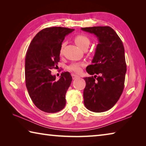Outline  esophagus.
I'll return each mask as SVG.
<instances>
[{"mask_svg": "<svg viewBox=\"0 0 146 146\" xmlns=\"http://www.w3.org/2000/svg\"><path fill=\"white\" fill-rule=\"evenodd\" d=\"M72 78L73 80H75V79H77L79 78V76L76 75H75V74H73L72 75Z\"/></svg>", "mask_w": 146, "mask_h": 146, "instance_id": "34e87169", "label": "esophagus"}]
</instances>
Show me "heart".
I'll list each match as a JSON object with an SVG mask.
<instances>
[{
  "mask_svg": "<svg viewBox=\"0 0 146 146\" xmlns=\"http://www.w3.org/2000/svg\"><path fill=\"white\" fill-rule=\"evenodd\" d=\"M74 40H75V44L77 45L79 48L81 49H84L86 47H88L90 45V39H89L87 36L83 35H78L75 36L74 38ZM64 47V43H63L61 45L60 49V53L62 54L63 51V49ZM84 66L83 63L80 62H73L68 66V70L72 71V72L79 73L81 71V68Z\"/></svg>",
  "mask_w": 146,
  "mask_h": 146,
  "instance_id": "1",
  "label": "heart"
}]
</instances>
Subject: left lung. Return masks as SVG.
<instances>
[{"instance_id":"obj_1","label":"left lung","mask_w":146,"mask_h":146,"mask_svg":"<svg viewBox=\"0 0 146 146\" xmlns=\"http://www.w3.org/2000/svg\"><path fill=\"white\" fill-rule=\"evenodd\" d=\"M81 29L95 34L98 44L86 71L94 76L84 78V104L91 111H106L115 106L124 88L126 73L124 48L117 33L109 26H95Z\"/></svg>"}]
</instances>
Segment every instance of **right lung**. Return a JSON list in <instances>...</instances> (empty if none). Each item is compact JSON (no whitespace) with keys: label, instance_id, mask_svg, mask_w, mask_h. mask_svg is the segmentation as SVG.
Instances as JSON below:
<instances>
[{"label":"right lung","instance_id":"1","mask_svg":"<svg viewBox=\"0 0 146 146\" xmlns=\"http://www.w3.org/2000/svg\"><path fill=\"white\" fill-rule=\"evenodd\" d=\"M73 31L62 27L43 29L35 36L27 51L26 86L34 104L42 111L56 113L66 106V94L72 77L69 72H64L56 80L51 70L60 61L62 42Z\"/></svg>","mask_w":146,"mask_h":146}]
</instances>
